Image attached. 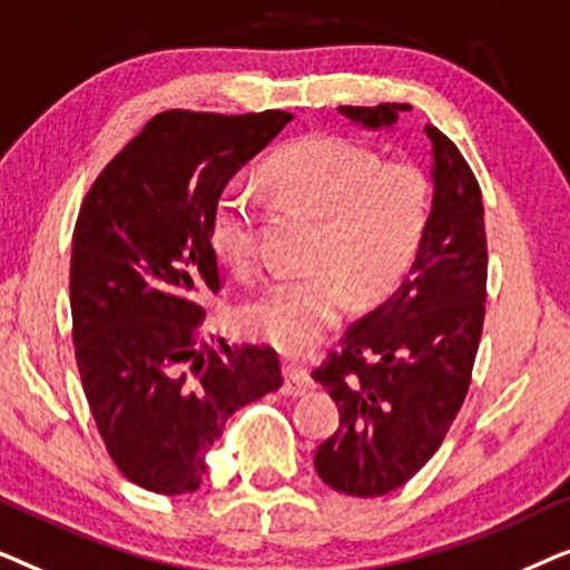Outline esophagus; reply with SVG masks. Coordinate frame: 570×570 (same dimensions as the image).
Wrapping results in <instances>:
<instances>
[{
  "instance_id": "obj_1",
  "label": "esophagus",
  "mask_w": 570,
  "mask_h": 570,
  "mask_svg": "<svg viewBox=\"0 0 570 570\" xmlns=\"http://www.w3.org/2000/svg\"><path fill=\"white\" fill-rule=\"evenodd\" d=\"M283 376H285V384H283V394L285 396H301L314 389V379H311V373L303 368V365H295V363H285L283 365Z\"/></svg>"
}]
</instances>
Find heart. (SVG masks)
<instances>
[{"label":"heart","mask_w":570,"mask_h":570,"mask_svg":"<svg viewBox=\"0 0 570 570\" xmlns=\"http://www.w3.org/2000/svg\"><path fill=\"white\" fill-rule=\"evenodd\" d=\"M275 197L322 217L303 275H277L240 308L244 324L287 353H303L337 322L350 301L384 293L410 269L431 217V181L415 163L332 135L303 137L267 163ZM215 254L252 277L262 267V199L240 184L217 194L209 215Z\"/></svg>","instance_id":"1"}]
</instances>
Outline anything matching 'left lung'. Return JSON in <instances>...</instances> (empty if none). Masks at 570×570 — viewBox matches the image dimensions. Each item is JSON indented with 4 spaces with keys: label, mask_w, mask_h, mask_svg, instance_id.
Masks as SVG:
<instances>
[{
    "label": "left lung",
    "mask_w": 570,
    "mask_h": 570,
    "mask_svg": "<svg viewBox=\"0 0 570 570\" xmlns=\"http://www.w3.org/2000/svg\"><path fill=\"white\" fill-rule=\"evenodd\" d=\"M340 111L379 129L410 106ZM425 135L433 145V209L410 277L311 373L340 410L337 431L314 464L345 495H386L415 478L462 410L480 347L488 295L482 191L459 147L433 124Z\"/></svg>",
    "instance_id": "1"
}]
</instances>
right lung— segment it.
<instances>
[{
	"instance_id": "1",
	"label": "right lung",
	"mask_w": 570,
	"mask_h": 570,
	"mask_svg": "<svg viewBox=\"0 0 570 570\" xmlns=\"http://www.w3.org/2000/svg\"><path fill=\"white\" fill-rule=\"evenodd\" d=\"M291 119L277 108L153 116L77 215V368L108 456L150 493L197 490L233 412L283 386L275 350L202 337V322L223 287L209 240L217 194Z\"/></svg>"
}]
</instances>
